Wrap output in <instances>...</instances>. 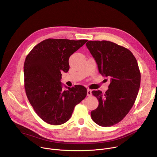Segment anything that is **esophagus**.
<instances>
[{"mask_svg":"<svg viewBox=\"0 0 157 157\" xmlns=\"http://www.w3.org/2000/svg\"><path fill=\"white\" fill-rule=\"evenodd\" d=\"M91 90H90V89H88L87 90V95L88 96V97H91V95H92V93H91Z\"/></svg>","mask_w":157,"mask_h":157,"instance_id":"obj_1","label":"esophagus"}]
</instances>
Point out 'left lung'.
<instances>
[{"mask_svg":"<svg viewBox=\"0 0 157 157\" xmlns=\"http://www.w3.org/2000/svg\"><path fill=\"white\" fill-rule=\"evenodd\" d=\"M86 45L99 72L110 78L105 93L92 91L99 105L91 117L99 126L110 127L126 117L136 99L141 82L138 62L129 50L111 41H88Z\"/></svg>","mask_w":157,"mask_h":157,"instance_id":"8db88e82","label":"left lung"}]
</instances>
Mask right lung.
Here are the masks:
<instances>
[{
	"label": "right lung",
	"instance_id": "right-lung-1",
	"mask_svg": "<svg viewBox=\"0 0 157 157\" xmlns=\"http://www.w3.org/2000/svg\"><path fill=\"white\" fill-rule=\"evenodd\" d=\"M88 40L48 38L30 51L24 64L25 88L38 116L57 126L71 118L75 106L87 95L81 85L62 90L61 72L69 69L70 56Z\"/></svg>",
	"mask_w": 157,
	"mask_h": 157
}]
</instances>
